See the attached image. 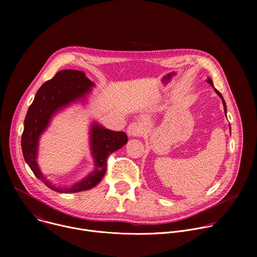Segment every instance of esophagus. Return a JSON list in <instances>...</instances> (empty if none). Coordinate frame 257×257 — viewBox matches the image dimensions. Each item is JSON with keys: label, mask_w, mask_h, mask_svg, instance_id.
I'll list each match as a JSON object with an SVG mask.
<instances>
[{"label": "esophagus", "mask_w": 257, "mask_h": 257, "mask_svg": "<svg viewBox=\"0 0 257 257\" xmlns=\"http://www.w3.org/2000/svg\"><path fill=\"white\" fill-rule=\"evenodd\" d=\"M127 133L130 137H138L141 136L143 131H142V127L139 123L137 122H133L131 123L128 128H127Z\"/></svg>", "instance_id": "34e87169"}]
</instances>
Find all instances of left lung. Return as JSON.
I'll use <instances>...</instances> for the list:
<instances>
[{
    "instance_id": "obj_1",
    "label": "left lung",
    "mask_w": 257,
    "mask_h": 257,
    "mask_svg": "<svg viewBox=\"0 0 257 257\" xmlns=\"http://www.w3.org/2000/svg\"><path fill=\"white\" fill-rule=\"evenodd\" d=\"M207 82H208V83H209L211 86H213V83H212V81H211V79H210V78H208V79H207ZM214 90H215V92L218 94V96L221 97V98H222V100H223V103H224V108H225V114H226V113H227V105H226V102H225V100H224V97H223V95L221 94V92H219L218 90H216L215 88H214Z\"/></svg>"
}]
</instances>
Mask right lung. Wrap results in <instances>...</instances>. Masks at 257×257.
Listing matches in <instances>:
<instances>
[{
	"mask_svg": "<svg viewBox=\"0 0 257 257\" xmlns=\"http://www.w3.org/2000/svg\"><path fill=\"white\" fill-rule=\"evenodd\" d=\"M91 86H93V82L85 76V73L82 71H59L36 92L24 120V130L21 137L24 160L36 178L42 180L49 188L60 193L84 191L97 185L105 174L107 157L123 148L128 141L125 132L112 131L93 124L90 131V146L95 162V170L77 184L69 188H56L45 179L36 163L41 134L48 127L52 116L57 111L72 101L84 97Z\"/></svg>",
	"mask_w": 257,
	"mask_h": 257,
	"instance_id": "add662e5",
	"label": "right lung"
}]
</instances>
